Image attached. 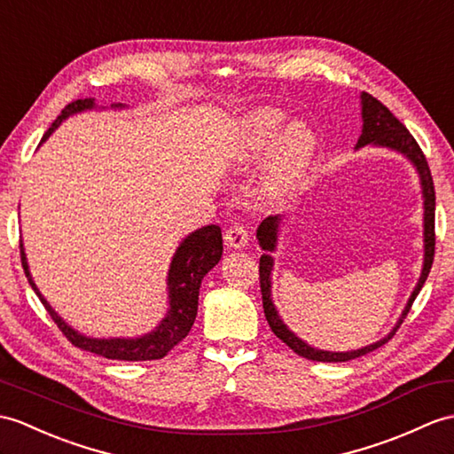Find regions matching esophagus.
Here are the masks:
<instances>
[{
	"mask_svg": "<svg viewBox=\"0 0 454 454\" xmlns=\"http://www.w3.org/2000/svg\"><path fill=\"white\" fill-rule=\"evenodd\" d=\"M224 239H226V244L230 247L244 249L247 246V241H249V234H247V230H246L244 224L234 223L224 231Z\"/></svg>",
	"mask_w": 454,
	"mask_h": 454,
	"instance_id": "esophagus-1",
	"label": "esophagus"
}]
</instances>
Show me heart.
<instances>
[{
    "label": "heart",
    "mask_w": 454,
    "mask_h": 454,
    "mask_svg": "<svg viewBox=\"0 0 454 454\" xmlns=\"http://www.w3.org/2000/svg\"><path fill=\"white\" fill-rule=\"evenodd\" d=\"M286 114L278 108L262 106L251 110L239 121L238 129L231 137L228 153L231 164L247 168L261 160V156L270 149L269 162L262 176V189L269 197H282L296 187L305 172L309 170L317 137L305 121H294L286 125L281 135Z\"/></svg>",
    "instance_id": "b5f03b06"
}]
</instances>
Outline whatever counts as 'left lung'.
<instances>
[{
    "label": "left lung",
    "mask_w": 454,
    "mask_h": 454,
    "mask_svg": "<svg viewBox=\"0 0 454 454\" xmlns=\"http://www.w3.org/2000/svg\"><path fill=\"white\" fill-rule=\"evenodd\" d=\"M362 120H364V128H362V135L357 139L356 149L365 145H375V146H385V149L396 151L400 154H404L410 162L414 164V168L419 174V184H421V195H424V267H421V275L419 280L416 284V288L410 296L406 308L400 315V319L396 321L395 329L388 333L385 339L377 340L370 346H364L360 350H350V352H329V350H317V348L309 346L308 342H303L301 339H298L294 334L284 321L280 319V315L272 303L270 298V275H272V261L270 253L277 249L278 244V228H280V216H269L262 220L257 228V239L259 246L265 249L267 253H262L259 259V282H261V294H262V309H265V317L270 325L272 333H275L278 339L290 346L294 352L298 356L305 357V360H313V362H348V360H356V357L370 354L373 350H377L379 346H383L385 342H388L395 336L396 329L403 325V319L408 315L410 308L416 300V296L419 294L421 286L429 275V269L434 265V255H435V189H434V177H431L429 166L424 153H421L419 145L416 143V139L410 131L400 123L393 112L388 110L387 106H383L381 102L377 98H373L372 94L362 92Z\"/></svg>",
    "instance_id": "8db88e82"
}]
</instances>
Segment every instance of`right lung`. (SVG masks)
I'll list each match as a JSON object with an SVG mask.
<instances>
[{"label":"right lung","mask_w":454,"mask_h":454,"mask_svg":"<svg viewBox=\"0 0 454 454\" xmlns=\"http://www.w3.org/2000/svg\"><path fill=\"white\" fill-rule=\"evenodd\" d=\"M97 104L94 98L75 100L67 104L61 110L58 120L51 123V128L42 137L40 145L44 143L48 137L54 133L58 125L69 118L73 114H79L84 110H92ZM112 108H123L121 104H112ZM220 257H223V231L216 224H208L192 231L179 247L176 249L170 270H168V309L166 317L160 321L153 333H146L137 339H90L79 331L71 329V326L63 321L59 315L51 309V305L42 296L36 284L30 277L28 262L25 255V247L20 244V261H23L25 275L28 284L36 292L42 305H44L50 317L54 319L58 329L66 334V339L73 344L92 354H98L108 360H123V362H146V360H160L168 352L172 350L176 344L182 342L197 317V305H199V288H201V280L207 272L218 265Z\"/></svg>","instance_id":"right-lung-1"}]
</instances>
